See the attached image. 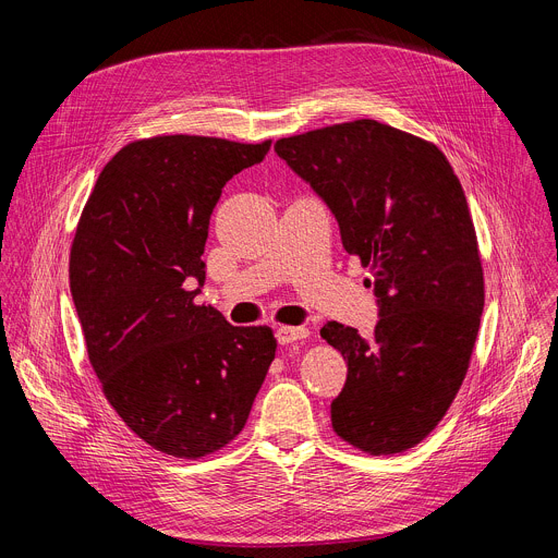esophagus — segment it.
<instances>
[{
    "instance_id": "obj_1",
    "label": "esophagus",
    "mask_w": 558,
    "mask_h": 558,
    "mask_svg": "<svg viewBox=\"0 0 558 558\" xmlns=\"http://www.w3.org/2000/svg\"><path fill=\"white\" fill-rule=\"evenodd\" d=\"M308 336V329L306 327H280L276 331V340L280 344H293L298 340H304Z\"/></svg>"
}]
</instances>
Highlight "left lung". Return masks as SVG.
Here are the masks:
<instances>
[{"instance_id": "8db88e82", "label": "left lung", "mask_w": 558, "mask_h": 558, "mask_svg": "<svg viewBox=\"0 0 558 558\" xmlns=\"http://www.w3.org/2000/svg\"><path fill=\"white\" fill-rule=\"evenodd\" d=\"M276 154L338 220L371 269V338L340 323L320 336L349 366L333 430L390 454L420 444L463 381L484 311V274L459 179L433 145L373 119L280 138Z\"/></svg>"}]
</instances>
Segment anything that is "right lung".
I'll return each instance as SVG.
<instances>
[{
    "label": "right lung",
    "instance_id": "obj_1",
    "mask_svg": "<svg viewBox=\"0 0 558 558\" xmlns=\"http://www.w3.org/2000/svg\"><path fill=\"white\" fill-rule=\"evenodd\" d=\"M269 147L134 141L99 174L74 233L70 293L90 364L119 417L174 457L209 454L241 433L276 357L269 327H233L194 304L222 187Z\"/></svg>",
    "mask_w": 558,
    "mask_h": 558
}]
</instances>
